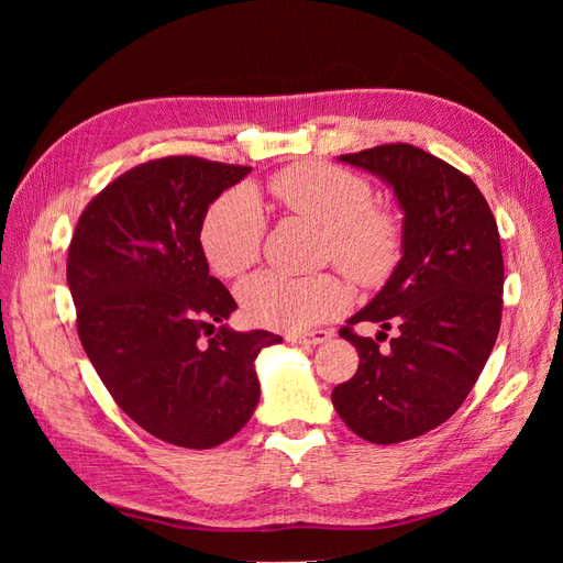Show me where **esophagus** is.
<instances>
[{
  "instance_id": "esophagus-1",
  "label": "esophagus",
  "mask_w": 563,
  "mask_h": 563,
  "mask_svg": "<svg viewBox=\"0 0 563 563\" xmlns=\"http://www.w3.org/2000/svg\"><path fill=\"white\" fill-rule=\"evenodd\" d=\"M291 338L296 340V343H302V345H321V343H327V340H331L333 333L327 329H314V331L291 333Z\"/></svg>"
}]
</instances>
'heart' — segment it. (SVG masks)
<instances>
[{
	"instance_id": "b5f03b06",
	"label": "heart",
	"mask_w": 563,
	"mask_h": 563,
	"mask_svg": "<svg viewBox=\"0 0 563 563\" xmlns=\"http://www.w3.org/2000/svg\"><path fill=\"white\" fill-rule=\"evenodd\" d=\"M267 192L279 209L327 232V258L362 286L383 284L399 265L404 225L395 209L373 201L371 183L343 166L305 162L269 178ZM263 211L246 190L218 197L201 220L199 244L209 267L240 279L261 258ZM246 317L269 329L300 331L350 308V288L333 275H255L240 288Z\"/></svg>"
}]
</instances>
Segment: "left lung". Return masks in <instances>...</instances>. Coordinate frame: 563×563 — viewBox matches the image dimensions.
I'll use <instances>...</instances> for the list:
<instances>
[{"mask_svg": "<svg viewBox=\"0 0 563 563\" xmlns=\"http://www.w3.org/2000/svg\"><path fill=\"white\" fill-rule=\"evenodd\" d=\"M340 162L376 174L404 211V255L380 294L340 335L360 368L333 389L347 428L371 444H399L446 422L496 345L503 317V249L496 218L470 176L408 143L368 147ZM376 320L400 333L380 351L351 327Z\"/></svg>", "mask_w": 563, "mask_h": 563, "instance_id": "1", "label": "left lung"}]
</instances>
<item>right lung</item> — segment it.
I'll return each mask as SVG.
<instances>
[{"label":"right lung","instance_id":"1","mask_svg":"<svg viewBox=\"0 0 563 563\" xmlns=\"http://www.w3.org/2000/svg\"><path fill=\"white\" fill-rule=\"evenodd\" d=\"M249 172L187 155L133 166L89 201L67 253L84 352L117 406L174 446L240 432L261 397L255 356L282 343L228 329L236 302L199 244L209 203Z\"/></svg>","mask_w":563,"mask_h":563}]
</instances>
